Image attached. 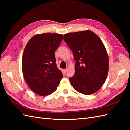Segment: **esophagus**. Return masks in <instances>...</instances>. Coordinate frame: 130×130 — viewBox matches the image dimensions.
Wrapping results in <instances>:
<instances>
[{
	"mask_svg": "<svg viewBox=\"0 0 130 130\" xmlns=\"http://www.w3.org/2000/svg\"><path fill=\"white\" fill-rule=\"evenodd\" d=\"M63 71H64V73H66L67 72V68H66V69H63Z\"/></svg>",
	"mask_w": 130,
	"mask_h": 130,
	"instance_id": "1",
	"label": "esophagus"
}]
</instances>
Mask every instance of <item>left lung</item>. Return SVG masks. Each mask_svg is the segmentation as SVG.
Returning <instances> with one entry per match:
<instances>
[{"label": "left lung", "mask_w": 130, "mask_h": 130, "mask_svg": "<svg viewBox=\"0 0 130 130\" xmlns=\"http://www.w3.org/2000/svg\"><path fill=\"white\" fill-rule=\"evenodd\" d=\"M64 40L73 53L75 74L69 78L76 91L90 95L100 89L107 78L108 56L101 39L87 30L64 35Z\"/></svg>", "instance_id": "left-lung-1"}]
</instances>
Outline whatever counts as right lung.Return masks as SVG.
I'll use <instances>...</instances> for the list:
<instances>
[{
  "label": "right lung",
  "instance_id": "1",
  "mask_svg": "<svg viewBox=\"0 0 130 130\" xmlns=\"http://www.w3.org/2000/svg\"><path fill=\"white\" fill-rule=\"evenodd\" d=\"M63 38L62 34L56 33L36 34L24 49L22 62L23 76L31 89L41 96L55 91L63 78L55 56Z\"/></svg>",
  "mask_w": 130,
  "mask_h": 130
}]
</instances>
